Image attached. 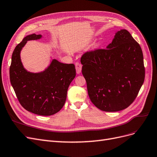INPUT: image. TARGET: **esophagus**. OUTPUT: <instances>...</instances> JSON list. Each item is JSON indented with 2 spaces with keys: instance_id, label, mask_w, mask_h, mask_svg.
<instances>
[{
  "instance_id": "1",
  "label": "esophagus",
  "mask_w": 157,
  "mask_h": 157,
  "mask_svg": "<svg viewBox=\"0 0 157 157\" xmlns=\"http://www.w3.org/2000/svg\"><path fill=\"white\" fill-rule=\"evenodd\" d=\"M75 69H76V72L77 74H80L81 71H82V65L81 64V63L77 62L75 64Z\"/></svg>"
}]
</instances>
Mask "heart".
I'll list each match as a JSON object with an SVG mask.
<instances>
[{
    "mask_svg": "<svg viewBox=\"0 0 157 157\" xmlns=\"http://www.w3.org/2000/svg\"><path fill=\"white\" fill-rule=\"evenodd\" d=\"M98 46H99V44H97V47H98Z\"/></svg>",
    "mask_w": 157,
    "mask_h": 157,
    "instance_id": "1",
    "label": "heart"
}]
</instances>
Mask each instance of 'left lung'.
I'll use <instances>...</instances> for the list:
<instances>
[{"instance_id":"obj_1","label":"left lung","mask_w":157,"mask_h":157,"mask_svg":"<svg viewBox=\"0 0 157 157\" xmlns=\"http://www.w3.org/2000/svg\"><path fill=\"white\" fill-rule=\"evenodd\" d=\"M89 97L104 112H118L132 104L145 79L142 50L126 30L115 35L106 49H94L81 58Z\"/></svg>"}]
</instances>
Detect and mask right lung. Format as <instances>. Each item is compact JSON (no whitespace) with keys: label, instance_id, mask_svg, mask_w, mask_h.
I'll return each instance as SVG.
<instances>
[{"label":"right lung","instance_id":"obj_1","mask_svg":"<svg viewBox=\"0 0 157 157\" xmlns=\"http://www.w3.org/2000/svg\"><path fill=\"white\" fill-rule=\"evenodd\" d=\"M41 37L40 34L28 35L16 45L12 56L10 79L22 107L34 114L49 116L59 112L64 105L68 88L75 77V68L74 64L53 59L42 72H27L23 67L20 52L29 40Z\"/></svg>","mask_w":157,"mask_h":157}]
</instances>
